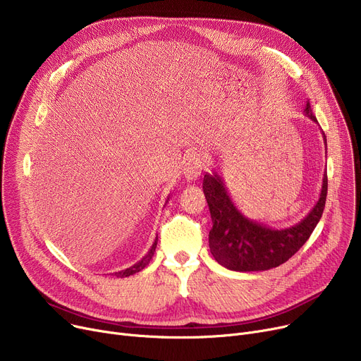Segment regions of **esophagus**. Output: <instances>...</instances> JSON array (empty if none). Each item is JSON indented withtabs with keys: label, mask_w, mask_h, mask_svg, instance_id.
Listing matches in <instances>:
<instances>
[{
	"label": "esophagus",
	"mask_w": 361,
	"mask_h": 361,
	"mask_svg": "<svg viewBox=\"0 0 361 361\" xmlns=\"http://www.w3.org/2000/svg\"><path fill=\"white\" fill-rule=\"evenodd\" d=\"M204 168L203 159L200 158L199 154L196 152H190L187 154L184 158V165H183V174L185 180H196Z\"/></svg>",
	"instance_id": "34e87169"
}]
</instances>
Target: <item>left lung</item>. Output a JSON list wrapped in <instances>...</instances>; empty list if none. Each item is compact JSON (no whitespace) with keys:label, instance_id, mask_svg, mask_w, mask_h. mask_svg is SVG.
Listing matches in <instances>:
<instances>
[{"label":"left lung","instance_id":"1","mask_svg":"<svg viewBox=\"0 0 361 361\" xmlns=\"http://www.w3.org/2000/svg\"><path fill=\"white\" fill-rule=\"evenodd\" d=\"M305 116L317 123L309 102L305 106ZM322 135L326 143L325 133ZM203 193L212 218L209 247L215 260L230 271L257 272L286 263L309 240L325 209L328 177L324 174L319 200L312 211L287 228H271L243 215L218 173L204 174Z\"/></svg>","mask_w":361,"mask_h":361}]
</instances>
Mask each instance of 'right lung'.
I'll return each mask as SVG.
<instances>
[{"mask_svg": "<svg viewBox=\"0 0 361 361\" xmlns=\"http://www.w3.org/2000/svg\"><path fill=\"white\" fill-rule=\"evenodd\" d=\"M168 199H169V197H168ZM166 202H168V200H166ZM157 244H158V235H157L154 244H152V247L149 249V252H147L137 263H135V264H133V267H130V268H127V269H124V271L116 272V276H117V278H124V276H130V275H133V274H137V272H140L142 269H145V267L150 262L152 256H154V253H155Z\"/></svg>", "mask_w": 361, "mask_h": 361, "instance_id": "obj_1", "label": "right lung"}]
</instances>
